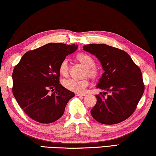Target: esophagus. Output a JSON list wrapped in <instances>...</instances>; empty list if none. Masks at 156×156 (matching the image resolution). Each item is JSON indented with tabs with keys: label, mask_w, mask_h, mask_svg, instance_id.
Here are the masks:
<instances>
[{
	"label": "esophagus",
	"mask_w": 156,
	"mask_h": 156,
	"mask_svg": "<svg viewBox=\"0 0 156 156\" xmlns=\"http://www.w3.org/2000/svg\"><path fill=\"white\" fill-rule=\"evenodd\" d=\"M76 96H79V97H84L85 96V94H81V93H76Z\"/></svg>",
	"instance_id": "obj_1"
}]
</instances>
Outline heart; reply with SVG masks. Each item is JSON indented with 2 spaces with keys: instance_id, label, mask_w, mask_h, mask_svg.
Returning <instances> with one entry per match:
<instances>
[{
  "instance_id": "1",
  "label": "heart",
  "mask_w": 156,
  "mask_h": 156,
  "mask_svg": "<svg viewBox=\"0 0 156 156\" xmlns=\"http://www.w3.org/2000/svg\"><path fill=\"white\" fill-rule=\"evenodd\" d=\"M76 59L80 63L84 66L87 70L86 73L89 77L92 78H96L98 76V71L94 66L95 64L94 60L89 55L85 53H80L76 56ZM59 73L61 76L66 77L69 74V66L68 62L66 59H64L61 62L59 66ZM88 80L87 79H82V80H77L74 78H69L64 80L63 85L66 89L71 91L76 92H84L85 88L88 85Z\"/></svg>"
}]
</instances>
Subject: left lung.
Wrapping results in <instances>:
<instances>
[{
  "instance_id": "left-lung-1",
  "label": "left lung",
  "mask_w": 156,
  "mask_h": 156,
  "mask_svg": "<svg viewBox=\"0 0 156 156\" xmlns=\"http://www.w3.org/2000/svg\"><path fill=\"white\" fill-rule=\"evenodd\" d=\"M83 50L94 55L104 71L97 88L106 92L96 95L90 113L97 121L113 125L124 121L136 108L144 91L140 69L126 52L106 44H89Z\"/></svg>"
}]
</instances>
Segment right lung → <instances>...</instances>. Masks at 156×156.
I'll list each match as a JSON object with an SVG mask.
<instances>
[{
    "label": "right lung",
    "instance_id": "add662e5",
    "mask_svg": "<svg viewBox=\"0 0 156 156\" xmlns=\"http://www.w3.org/2000/svg\"><path fill=\"white\" fill-rule=\"evenodd\" d=\"M77 48L75 44H46L25 53L15 66L13 95L33 120L48 124L64 114L67 103L75 94L59 83V66Z\"/></svg>",
    "mask_w": 156,
    "mask_h": 156
}]
</instances>
